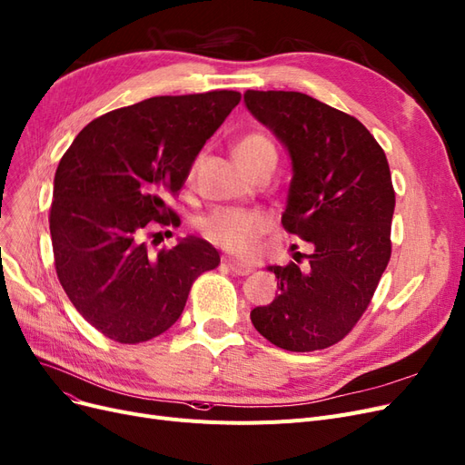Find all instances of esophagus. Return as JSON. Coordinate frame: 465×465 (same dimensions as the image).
Returning a JSON list of instances; mask_svg holds the SVG:
<instances>
[{
    "mask_svg": "<svg viewBox=\"0 0 465 465\" xmlns=\"http://www.w3.org/2000/svg\"><path fill=\"white\" fill-rule=\"evenodd\" d=\"M223 264L228 266V270L232 273H235V276H249V273L254 270L251 262L247 261H235V259H226L223 261Z\"/></svg>",
    "mask_w": 465,
    "mask_h": 465,
    "instance_id": "34e87169",
    "label": "esophagus"
}]
</instances>
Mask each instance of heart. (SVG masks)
<instances>
[{
	"label": "heart",
	"instance_id": "b5f03b06",
	"mask_svg": "<svg viewBox=\"0 0 465 465\" xmlns=\"http://www.w3.org/2000/svg\"><path fill=\"white\" fill-rule=\"evenodd\" d=\"M233 154L243 170L264 157H276V149L261 132H249L239 137ZM268 216L249 209H216L204 216L199 230L206 242L230 252H247L256 239L268 230Z\"/></svg>",
	"mask_w": 465,
	"mask_h": 465
}]
</instances>
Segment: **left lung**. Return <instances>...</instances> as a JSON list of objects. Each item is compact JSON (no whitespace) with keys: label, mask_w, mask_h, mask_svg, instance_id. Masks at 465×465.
<instances>
[{"label":"left lung","mask_w":465,"mask_h":465,"mask_svg":"<svg viewBox=\"0 0 465 465\" xmlns=\"http://www.w3.org/2000/svg\"><path fill=\"white\" fill-rule=\"evenodd\" d=\"M251 114L285 145L293 178L283 228L312 245L308 264L268 266L280 295L251 311L272 345L328 349L362 318L391 259L394 189L385 151L354 116L301 92H245Z\"/></svg>","instance_id":"1"}]
</instances>
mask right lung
<instances>
[{
	"instance_id": "1",
	"label": "right lung",
	"mask_w": 465,
	"mask_h": 465,
	"mask_svg": "<svg viewBox=\"0 0 465 465\" xmlns=\"http://www.w3.org/2000/svg\"><path fill=\"white\" fill-rule=\"evenodd\" d=\"M239 99L232 90L149 97L92 120L63 154L49 211L57 278L105 337L135 345L164 333L193 282L220 264L204 239L154 254L145 239L180 226L164 197L180 192Z\"/></svg>"
}]
</instances>
